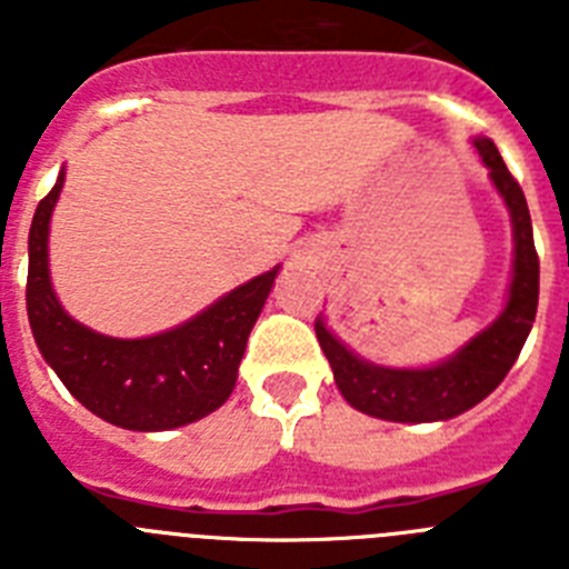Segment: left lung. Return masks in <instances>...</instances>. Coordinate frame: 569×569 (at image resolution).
I'll return each instance as SVG.
<instances>
[{"mask_svg": "<svg viewBox=\"0 0 569 569\" xmlns=\"http://www.w3.org/2000/svg\"><path fill=\"white\" fill-rule=\"evenodd\" d=\"M481 162L490 170L496 190L505 199L512 222V281L507 305L490 328L481 330L476 339L467 341L459 353L419 370H399V367H379L359 359L347 350L325 321L316 319V336L333 367L336 387L347 405L385 421H445L465 413L470 407L501 385L510 373L512 361L519 359L521 347L530 336L536 308H539V253L532 244V222L527 199L519 182L512 179L501 159L499 148L490 139H476Z\"/></svg>", "mask_w": 569, "mask_h": 569, "instance_id": "8db88e82", "label": "left lung"}]
</instances>
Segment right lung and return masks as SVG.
Wrapping results in <instances>:
<instances>
[{
	"label": "right lung",
	"mask_w": 569,
	"mask_h": 569,
	"mask_svg": "<svg viewBox=\"0 0 569 569\" xmlns=\"http://www.w3.org/2000/svg\"><path fill=\"white\" fill-rule=\"evenodd\" d=\"M64 170L39 202L28 236V319L39 353L70 396L124 430L156 433L204 419L233 393L248 336L279 268L256 276L208 310L148 339H113L70 319L50 288L48 230Z\"/></svg>",
	"instance_id": "1"
}]
</instances>
